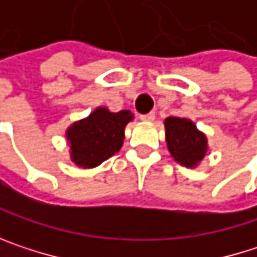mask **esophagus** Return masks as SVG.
<instances>
[{
    "instance_id": "34e87169",
    "label": "esophagus",
    "mask_w": 257,
    "mask_h": 257,
    "mask_svg": "<svg viewBox=\"0 0 257 257\" xmlns=\"http://www.w3.org/2000/svg\"><path fill=\"white\" fill-rule=\"evenodd\" d=\"M140 119H141L143 122H153V120H155V113L150 111V113H147V114H141Z\"/></svg>"
}]
</instances>
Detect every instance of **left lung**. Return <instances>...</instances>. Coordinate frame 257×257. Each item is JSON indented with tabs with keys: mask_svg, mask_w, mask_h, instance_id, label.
<instances>
[{
	"mask_svg": "<svg viewBox=\"0 0 257 257\" xmlns=\"http://www.w3.org/2000/svg\"><path fill=\"white\" fill-rule=\"evenodd\" d=\"M164 125L167 147L174 161L186 168H196L208 153L205 134L186 117H167Z\"/></svg>",
	"mask_w": 257,
	"mask_h": 257,
	"instance_id": "obj_1",
	"label": "left lung"
}]
</instances>
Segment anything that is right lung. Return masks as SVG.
Returning a JSON list of instances; mask_svg holds the SVG:
<instances>
[{
    "label": "right lung",
    "instance_id": "1",
    "mask_svg": "<svg viewBox=\"0 0 257 257\" xmlns=\"http://www.w3.org/2000/svg\"><path fill=\"white\" fill-rule=\"evenodd\" d=\"M132 120L129 110L113 113L107 107H98L87 117L74 122L65 132L71 161L80 168L101 165L122 149L125 128Z\"/></svg>",
    "mask_w": 257,
    "mask_h": 257
}]
</instances>
